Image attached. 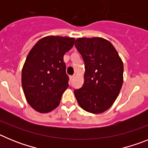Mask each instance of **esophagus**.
<instances>
[{
    "label": "esophagus",
    "instance_id": "1",
    "mask_svg": "<svg viewBox=\"0 0 148 148\" xmlns=\"http://www.w3.org/2000/svg\"><path fill=\"white\" fill-rule=\"evenodd\" d=\"M74 77H75V75H70V80H73V78H74Z\"/></svg>",
    "mask_w": 148,
    "mask_h": 148
}]
</instances>
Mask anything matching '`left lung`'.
I'll return each mask as SVG.
<instances>
[{"label":"left lung","mask_w":148,"mask_h":148,"mask_svg":"<svg viewBox=\"0 0 148 148\" xmlns=\"http://www.w3.org/2000/svg\"><path fill=\"white\" fill-rule=\"evenodd\" d=\"M75 46L85 64L83 86L74 91L77 101L89 113H103L113 105L122 87V60L102 38H79Z\"/></svg>","instance_id":"8db88e82"}]
</instances>
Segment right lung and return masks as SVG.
<instances>
[{
    "instance_id": "add662e5",
    "label": "right lung",
    "mask_w": 148,
    "mask_h": 148,
    "mask_svg": "<svg viewBox=\"0 0 148 148\" xmlns=\"http://www.w3.org/2000/svg\"><path fill=\"white\" fill-rule=\"evenodd\" d=\"M75 38L49 35L35 44L27 56L21 73L26 99L39 113L56 109L69 87L64 56L72 49Z\"/></svg>"
}]
</instances>
